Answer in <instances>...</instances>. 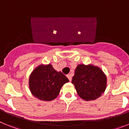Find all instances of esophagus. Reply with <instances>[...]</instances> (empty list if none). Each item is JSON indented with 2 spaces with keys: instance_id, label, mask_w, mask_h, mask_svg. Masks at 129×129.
I'll return each mask as SVG.
<instances>
[{
  "instance_id": "34e87169",
  "label": "esophagus",
  "mask_w": 129,
  "mask_h": 129,
  "mask_svg": "<svg viewBox=\"0 0 129 129\" xmlns=\"http://www.w3.org/2000/svg\"><path fill=\"white\" fill-rule=\"evenodd\" d=\"M67 77H68V79H69V81H72V76L70 74H68V75H67Z\"/></svg>"
}]
</instances>
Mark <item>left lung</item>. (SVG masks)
<instances>
[{"label": "left lung", "mask_w": 129, "mask_h": 129, "mask_svg": "<svg viewBox=\"0 0 129 129\" xmlns=\"http://www.w3.org/2000/svg\"><path fill=\"white\" fill-rule=\"evenodd\" d=\"M78 95L85 101L95 100L105 92L107 77L98 67L79 64L72 81Z\"/></svg>", "instance_id": "obj_1"}]
</instances>
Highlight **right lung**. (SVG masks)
Masks as SVG:
<instances>
[{
	"label": "right lung",
	"instance_id": "1",
	"mask_svg": "<svg viewBox=\"0 0 129 129\" xmlns=\"http://www.w3.org/2000/svg\"><path fill=\"white\" fill-rule=\"evenodd\" d=\"M68 81L62 72H57L51 64H41L29 76V90L39 100L51 101L56 98L62 85Z\"/></svg>",
	"mask_w": 129,
	"mask_h": 129
}]
</instances>
